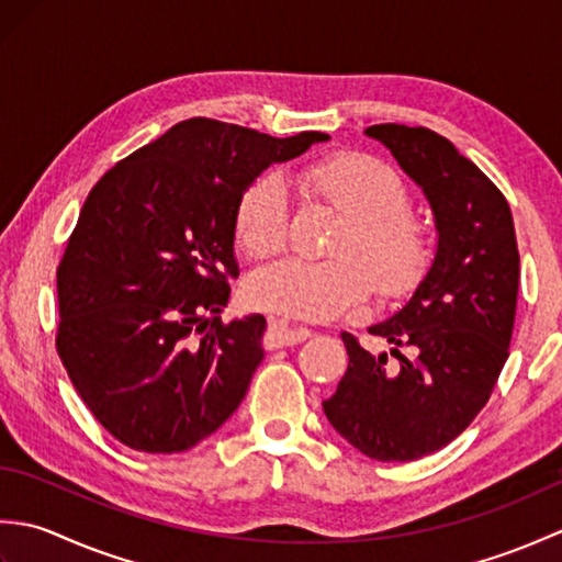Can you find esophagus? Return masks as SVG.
Returning a JSON list of instances; mask_svg holds the SVG:
<instances>
[{
    "label": "esophagus",
    "instance_id": "1",
    "mask_svg": "<svg viewBox=\"0 0 562 562\" xmlns=\"http://www.w3.org/2000/svg\"><path fill=\"white\" fill-rule=\"evenodd\" d=\"M308 336H312V330L304 326H296L288 318H272L268 330V345L270 348H288V345L304 342Z\"/></svg>",
    "mask_w": 562,
    "mask_h": 562
}]
</instances>
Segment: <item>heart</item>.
<instances>
[{"instance_id": "1", "label": "heart", "mask_w": 562, "mask_h": 562, "mask_svg": "<svg viewBox=\"0 0 562 562\" xmlns=\"http://www.w3.org/2000/svg\"><path fill=\"white\" fill-rule=\"evenodd\" d=\"M308 195L342 214L328 258H284L250 274L248 300L274 314L328 321L376 292L393 302L423 282L432 262L425 224L408 210L401 176L369 154L338 151L300 173ZM290 236V198L282 178L260 173L238 193L234 238L246 256H278Z\"/></svg>"}]
</instances>
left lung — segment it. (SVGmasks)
<instances>
[{
    "mask_svg": "<svg viewBox=\"0 0 562 562\" xmlns=\"http://www.w3.org/2000/svg\"><path fill=\"white\" fill-rule=\"evenodd\" d=\"M364 135L423 188L439 238L408 304L369 328L393 345L391 357L342 333L348 372L324 413L364 457L415 461L473 423L507 362L519 290L515 222L497 186L447 137L396 123Z\"/></svg>",
    "mask_w": 562,
    "mask_h": 562,
    "instance_id": "left-lung-1",
    "label": "left lung"
}]
</instances>
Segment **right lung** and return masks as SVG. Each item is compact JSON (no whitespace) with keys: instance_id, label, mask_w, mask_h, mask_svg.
Instances as JSON below:
<instances>
[{"instance_id":"1","label":"right lung","mask_w":562,"mask_h":562,"mask_svg":"<svg viewBox=\"0 0 562 562\" xmlns=\"http://www.w3.org/2000/svg\"><path fill=\"white\" fill-rule=\"evenodd\" d=\"M326 133L270 137L190 117L91 188L57 266V355L93 417L147 453L229 420L262 362L266 318L222 321L238 193Z\"/></svg>"}]
</instances>
